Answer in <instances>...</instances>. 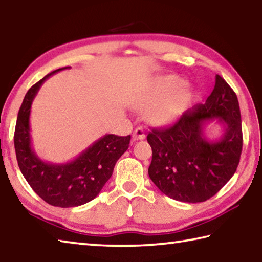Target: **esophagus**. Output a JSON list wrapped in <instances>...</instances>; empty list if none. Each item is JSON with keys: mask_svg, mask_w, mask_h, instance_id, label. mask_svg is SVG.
<instances>
[{"mask_svg": "<svg viewBox=\"0 0 262 262\" xmlns=\"http://www.w3.org/2000/svg\"><path fill=\"white\" fill-rule=\"evenodd\" d=\"M134 139L135 140H143L145 139V131L143 127H137L136 130L134 131Z\"/></svg>", "mask_w": 262, "mask_h": 262, "instance_id": "34e87169", "label": "esophagus"}]
</instances>
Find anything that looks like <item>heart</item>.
Wrapping results in <instances>:
<instances>
[{
  "label": "heart",
  "mask_w": 262,
  "mask_h": 262,
  "mask_svg": "<svg viewBox=\"0 0 262 262\" xmlns=\"http://www.w3.org/2000/svg\"><path fill=\"white\" fill-rule=\"evenodd\" d=\"M173 75L160 76L148 82L135 98V105L146 107V118L158 125L175 122L191 100V89Z\"/></svg>",
  "instance_id": "b5f03b06"
}]
</instances>
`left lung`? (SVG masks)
Returning <instances> with one entry per match:
<instances>
[{
	"label": "left lung",
	"instance_id": "left-lung-1",
	"mask_svg": "<svg viewBox=\"0 0 262 262\" xmlns=\"http://www.w3.org/2000/svg\"><path fill=\"white\" fill-rule=\"evenodd\" d=\"M216 118L224 135L216 142L203 136V127ZM149 178L170 198L203 203L215 195L236 172L243 148L241 109L237 95L221 76L205 104L186 112L170 126L152 128Z\"/></svg>",
	"mask_w": 262,
	"mask_h": 262
}]
</instances>
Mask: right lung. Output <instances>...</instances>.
I'll return each mask as SVG.
<instances>
[{"label":"right lung","mask_w":262,"mask_h":262,"mask_svg":"<svg viewBox=\"0 0 262 262\" xmlns=\"http://www.w3.org/2000/svg\"><path fill=\"white\" fill-rule=\"evenodd\" d=\"M57 69L27 91L18 112L15 128V150L20 171L33 191L46 203L57 207H77L93 200L113 175L117 160L126 152L131 136L105 135L79 157L66 164L40 160L31 147V104L40 86Z\"/></svg>","instance_id":"right-lung-1"}]
</instances>
